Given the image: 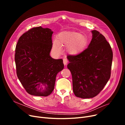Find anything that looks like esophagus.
<instances>
[{
	"label": "esophagus",
	"mask_w": 125,
	"mask_h": 125,
	"mask_svg": "<svg viewBox=\"0 0 125 125\" xmlns=\"http://www.w3.org/2000/svg\"><path fill=\"white\" fill-rule=\"evenodd\" d=\"M67 63H68V61H67V59H65V58H64L63 59V63H64V65H65H65H67Z\"/></svg>",
	"instance_id": "obj_1"
}]
</instances>
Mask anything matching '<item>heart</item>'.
I'll list each match as a JSON object with an SVG mask.
<instances>
[{
  "label": "heart",
  "mask_w": 125,
  "mask_h": 125,
  "mask_svg": "<svg viewBox=\"0 0 125 125\" xmlns=\"http://www.w3.org/2000/svg\"><path fill=\"white\" fill-rule=\"evenodd\" d=\"M87 41L86 37L76 32L63 31L57 35L56 41L52 42V51L56 54H60L61 46H67V51L73 55H76L86 47Z\"/></svg>",
  "instance_id": "heart-1"
}]
</instances>
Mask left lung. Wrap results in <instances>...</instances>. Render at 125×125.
I'll return each instance as SVG.
<instances>
[{
  "instance_id": "1",
  "label": "left lung",
  "mask_w": 125,
  "mask_h": 125,
  "mask_svg": "<svg viewBox=\"0 0 125 125\" xmlns=\"http://www.w3.org/2000/svg\"><path fill=\"white\" fill-rule=\"evenodd\" d=\"M88 48L76 56H69L67 68L73 77L75 96L83 99L99 94L110 77L113 54L111 47L99 32L91 31Z\"/></svg>"
}]
</instances>
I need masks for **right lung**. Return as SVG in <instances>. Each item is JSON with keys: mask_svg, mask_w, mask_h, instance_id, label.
Returning <instances> with one entry per match:
<instances>
[{"mask_svg": "<svg viewBox=\"0 0 125 125\" xmlns=\"http://www.w3.org/2000/svg\"><path fill=\"white\" fill-rule=\"evenodd\" d=\"M51 29L33 28L19 38L15 60L19 81L29 94L48 96L54 90L57 74L63 70V60L52 58Z\"/></svg>", "mask_w": 125, "mask_h": 125, "instance_id": "add662e5", "label": "right lung"}]
</instances>
